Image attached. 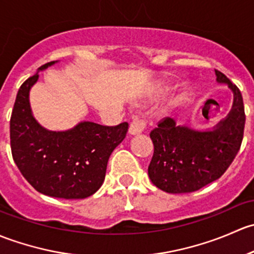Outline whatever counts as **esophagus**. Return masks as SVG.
Instances as JSON below:
<instances>
[{
    "label": "esophagus",
    "instance_id": "esophagus-1",
    "mask_svg": "<svg viewBox=\"0 0 254 254\" xmlns=\"http://www.w3.org/2000/svg\"><path fill=\"white\" fill-rule=\"evenodd\" d=\"M145 128H146V122L144 119H142L140 116L133 117L132 122H130L129 125V134L132 135L139 134V133L144 132Z\"/></svg>",
    "mask_w": 254,
    "mask_h": 254
}]
</instances>
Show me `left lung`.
<instances>
[{
    "mask_svg": "<svg viewBox=\"0 0 254 254\" xmlns=\"http://www.w3.org/2000/svg\"><path fill=\"white\" fill-rule=\"evenodd\" d=\"M215 75L234 91L232 110L215 129L199 132L176 126L174 120L165 117L150 132L154 154L148 175L164 192H194L215 181L241 148L246 122L242 94L220 70L215 69Z\"/></svg>",
    "mask_w": 254,
    "mask_h": 254,
    "instance_id": "8db88e82",
    "label": "left lung"
}]
</instances>
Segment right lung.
<instances>
[{
	"label": "right lung",
	"mask_w": 254,
	"mask_h": 254,
	"mask_svg": "<svg viewBox=\"0 0 254 254\" xmlns=\"http://www.w3.org/2000/svg\"><path fill=\"white\" fill-rule=\"evenodd\" d=\"M38 78V73L28 78L15 98L9 122L13 160L38 192L64 199L87 198L103 185L110 155L126 137L128 124L80 122L64 132L45 129L33 117L29 104V90Z\"/></svg>",
	"instance_id": "add662e5"
}]
</instances>
